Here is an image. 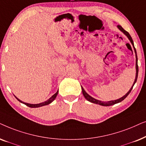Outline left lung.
Returning a JSON list of instances; mask_svg holds the SVG:
<instances>
[{
	"mask_svg": "<svg viewBox=\"0 0 146 146\" xmlns=\"http://www.w3.org/2000/svg\"><path fill=\"white\" fill-rule=\"evenodd\" d=\"M117 28L119 29V30L121 31V32H123V33H124V35H125L127 36V37L129 38V40H130V42H131V43L132 44V45H133V48H134V50H135V58H136V60H135V69H136V74H135V81H134V82H133V85H132V87H131V89H129V91H128L127 93H126L125 96H123L121 98L118 99V100H113V101H110V102H102V101L98 100H96V99L92 98V97L89 96L88 93H86V91L84 90V89H83V87L81 86V89H82V93H83V96L85 97V98L86 99L87 101H89V102H90L91 103H93V104H99V105H100V106H113V105L118 104V103L122 102V101H123L124 99H125L126 97H127L128 95L129 94V93L131 92V89H133V87L134 84H135V82H136V81H137V75H138V65H137V53H136V50H135V47H134L133 41V40H132L131 36H130V35L129 34V33L127 32V31H126L125 30H124V29L122 28L121 26H120V25H117Z\"/></svg>",
	"mask_w": 146,
	"mask_h": 146,
	"instance_id": "1",
	"label": "left lung"
}]
</instances>
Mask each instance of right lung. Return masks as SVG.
Wrapping results in <instances>:
<instances>
[{"mask_svg":"<svg viewBox=\"0 0 146 146\" xmlns=\"http://www.w3.org/2000/svg\"><path fill=\"white\" fill-rule=\"evenodd\" d=\"M58 92H59V91H57V92H56L55 94L53 95V96L52 97H50V98L48 99V100H46V102H42V103H40V104H27V103H25V102H22V101H21L20 100H19L18 98H17L16 96H15V98H17V100L19 101V102H21L22 103V104H24L25 105H26L27 106H28V107H29V108H39V107H42V106H46V105H48V104H50V103H52L53 102L54 100H55V98H56V97H57V94H58Z\"/></svg>","mask_w":146,"mask_h":146,"instance_id":"obj_1","label":"right lung"}]
</instances>
